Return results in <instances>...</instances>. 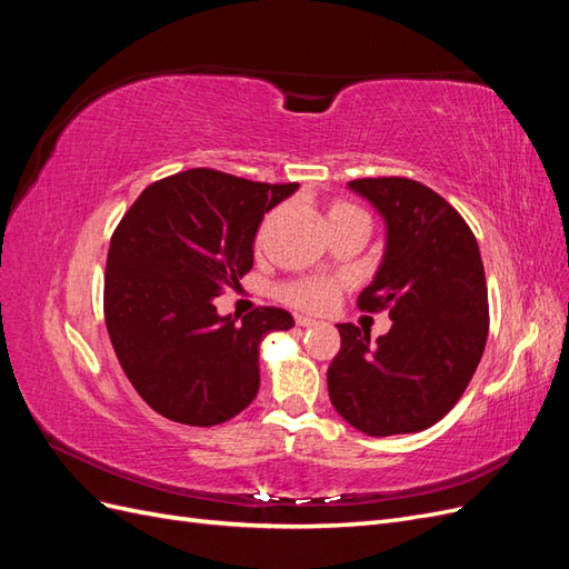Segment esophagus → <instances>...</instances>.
<instances>
[{"label": "esophagus", "mask_w": 569, "mask_h": 569, "mask_svg": "<svg viewBox=\"0 0 569 569\" xmlns=\"http://www.w3.org/2000/svg\"><path fill=\"white\" fill-rule=\"evenodd\" d=\"M297 325H299V327H313L316 320L308 318V316H297Z\"/></svg>", "instance_id": "1"}]
</instances>
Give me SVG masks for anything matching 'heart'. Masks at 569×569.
Segmentation results:
<instances>
[{
    "instance_id": "b5f03b06",
    "label": "heart",
    "mask_w": 569,
    "mask_h": 569,
    "mask_svg": "<svg viewBox=\"0 0 569 569\" xmlns=\"http://www.w3.org/2000/svg\"><path fill=\"white\" fill-rule=\"evenodd\" d=\"M356 211L347 203H335L330 211H327V218L339 216V213H349ZM339 282L337 280H322V278H311V280H297L289 282L282 287V299L295 303L297 308H303V311H322L325 306H330L335 295L339 291Z\"/></svg>"
}]
</instances>
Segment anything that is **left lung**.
I'll return each mask as SVG.
<instances>
[{
	"label": "left lung",
	"mask_w": 569,
	"mask_h": 569,
	"mask_svg": "<svg viewBox=\"0 0 569 569\" xmlns=\"http://www.w3.org/2000/svg\"><path fill=\"white\" fill-rule=\"evenodd\" d=\"M349 189L387 226L382 263L358 308H389L393 325L377 341L351 322L337 325L341 349L327 370L330 401L370 437L422 432L458 403L487 347L489 299L477 239L422 182L363 178Z\"/></svg>",
	"instance_id": "obj_1"
}]
</instances>
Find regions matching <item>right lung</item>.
Wrapping results in <instances>:
<instances>
[{
	"instance_id": "add662e5",
	"label": "right lung",
	"mask_w": 569,
	"mask_h": 569,
	"mask_svg": "<svg viewBox=\"0 0 569 569\" xmlns=\"http://www.w3.org/2000/svg\"><path fill=\"white\" fill-rule=\"evenodd\" d=\"M297 189L192 168L149 184L118 222L107 330L130 385L159 416L211 427L256 399L258 347L295 318L270 306L222 318L213 301L239 287L263 216Z\"/></svg>"
}]
</instances>
